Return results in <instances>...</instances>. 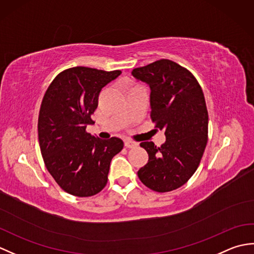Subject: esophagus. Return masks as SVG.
Wrapping results in <instances>:
<instances>
[{
  "mask_svg": "<svg viewBox=\"0 0 254 254\" xmlns=\"http://www.w3.org/2000/svg\"><path fill=\"white\" fill-rule=\"evenodd\" d=\"M137 145L138 144L136 142L132 141V139H126V141H124V146H126L127 148H134V147H136Z\"/></svg>",
  "mask_w": 254,
  "mask_h": 254,
  "instance_id": "esophagus-1",
  "label": "esophagus"
}]
</instances>
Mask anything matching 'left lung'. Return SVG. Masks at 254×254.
Instances as JSON below:
<instances>
[{
    "label": "left lung",
    "instance_id": "left-lung-1",
    "mask_svg": "<svg viewBox=\"0 0 254 254\" xmlns=\"http://www.w3.org/2000/svg\"><path fill=\"white\" fill-rule=\"evenodd\" d=\"M150 87V119L165 130L166 142L157 147L142 142L147 164L137 171L143 185L156 192L182 187L196 171L207 144L208 112L201 85L179 64L161 59L132 71Z\"/></svg>",
    "mask_w": 254,
    "mask_h": 254
}]
</instances>
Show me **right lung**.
Returning <instances> with one entry per match:
<instances>
[{
    "label": "right lung",
    "mask_w": 254,
    "mask_h": 254,
    "mask_svg": "<svg viewBox=\"0 0 254 254\" xmlns=\"http://www.w3.org/2000/svg\"><path fill=\"white\" fill-rule=\"evenodd\" d=\"M121 71L75 66L59 73L48 87L38 118V137L46 168L62 190L74 196L99 193L108 182L121 138L100 139L86 131L94 123L102 87Z\"/></svg>",
    "instance_id": "right-lung-1"
}]
</instances>
